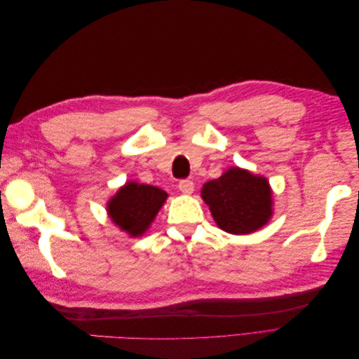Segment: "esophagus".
Instances as JSON below:
<instances>
[{"instance_id":"esophagus-1","label":"esophagus","mask_w":359,"mask_h":359,"mask_svg":"<svg viewBox=\"0 0 359 359\" xmlns=\"http://www.w3.org/2000/svg\"><path fill=\"white\" fill-rule=\"evenodd\" d=\"M178 187H180L182 194H191L194 191V182L190 181V180H182L178 184Z\"/></svg>"}]
</instances>
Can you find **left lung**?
Wrapping results in <instances>:
<instances>
[{"label":"left lung","mask_w":359,"mask_h":359,"mask_svg":"<svg viewBox=\"0 0 359 359\" xmlns=\"http://www.w3.org/2000/svg\"><path fill=\"white\" fill-rule=\"evenodd\" d=\"M201 198L210 206L217 226L233 235L259 231L274 214L269 181L238 166L224 170L220 178L205 182Z\"/></svg>","instance_id":"8db88e82"}]
</instances>
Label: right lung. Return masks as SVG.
<instances>
[{"mask_svg": "<svg viewBox=\"0 0 359 359\" xmlns=\"http://www.w3.org/2000/svg\"><path fill=\"white\" fill-rule=\"evenodd\" d=\"M168 193L156 186L128 181L106 202V212L130 238L142 236L165 205Z\"/></svg>", "mask_w": 359, "mask_h": 359, "instance_id": "obj_1", "label": "right lung"}]
</instances>
